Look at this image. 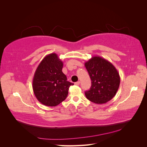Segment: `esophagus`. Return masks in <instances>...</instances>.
Wrapping results in <instances>:
<instances>
[{"mask_svg":"<svg viewBox=\"0 0 147 147\" xmlns=\"http://www.w3.org/2000/svg\"><path fill=\"white\" fill-rule=\"evenodd\" d=\"M80 81H78V82L75 83V85H77V86H78L79 84H80Z\"/></svg>","mask_w":147,"mask_h":147,"instance_id":"esophagus-1","label":"esophagus"}]
</instances>
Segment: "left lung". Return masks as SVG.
Segmentation results:
<instances>
[{
  "mask_svg": "<svg viewBox=\"0 0 147 147\" xmlns=\"http://www.w3.org/2000/svg\"><path fill=\"white\" fill-rule=\"evenodd\" d=\"M91 80L86 98L97 104L107 103L117 94L120 83L119 73L115 66L100 56H93L84 63Z\"/></svg>",
  "mask_w": 147,
  "mask_h": 147,
  "instance_id": "8db88e82",
  "label": "left lung"
}]
</instances>
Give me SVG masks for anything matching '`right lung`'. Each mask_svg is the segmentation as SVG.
<instances>
[{"instance_id": "right-lung-1", "label": "right lung", "mask_w": 147, "mask_h": 147, "mask_svg": "<svg viewBox=\"0 0 147 147\" xmlns=\"http://www.w3.org/2000/svg\"><path fill=\"white\" fill-rule=\"evenodd\" d=\"M63 63L56 53L47 55L35 70L32 88L37 99L46 106L55 107L64 101L73 83L62 72Z\"/></svg>"}]
</instances>
